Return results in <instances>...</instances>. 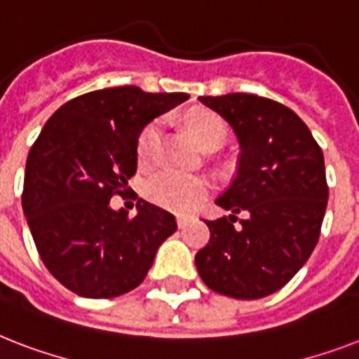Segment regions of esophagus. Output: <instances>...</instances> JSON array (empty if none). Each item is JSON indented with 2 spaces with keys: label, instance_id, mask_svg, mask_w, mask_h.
Returning <instances> with one entry per match:
<instances>
[{
  "label": "esophagus",
  "instance_id": "obj_1",
  "mask_svg": "<svg viewBox=\"0 0 359 359\" xmlns=\"http://www.w3.org/2000/svg\"><path fill=\"white\" fill-rule=\"evenodd\" d=\"M188 222H190V216H186V214H179V216H177V224H179V227H184Z\"/></svg>",
  "mask_w": 359,
  "mask_h": 359
}]
</instances>
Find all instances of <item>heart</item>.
<instances>
[{
  "instance_id": "1",
  "label": "heart",
  "mask_w": 359,
  "mask_h": 359,
  "mask_svg": "<svg viewBox=\"0 0 359 359\" xmlns=\"http://www.w3.org/2000/svg\"><path fill=\"white\" fill-rule=\"evenodd\" d=\"M186 126L191 137L203 151L218 149L227 137V126L224 119L208 109H196L188 115ZM160 141V123L147 124L137 137V160L143 165H151L156 158ZM147 197L160 207L171 210H191L207 197L208 182L203 177L180 175L173 171H162L147 182Z\"/></svg>"
}]
</instances>
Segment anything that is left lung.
I'll return each instance as SVG.
<instances>
[{
  "instance_id": "1",
  "label": "left lung",
  "mask_w": 359,
  "mask_h": 359,
  "mask_svg": "<svg viewBox=\"0 0 359 359\" xmlns=\"http://www.w3.org/2000/svg\"><path fill=\"white\" fill-rule=\"evenodd\" d=\"M238 135L240 162L216 199L229 216L205 219L210 240L196 266L208 289L257 300L289 283L320 236L328 205L323 149L306 123L270 98L231 93L201 97ZM238 213L245 214L235 226Z\"/></svg>"
}]
</instances>
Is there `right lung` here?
<instances>
[{"mask_svg":"<svg viewBox=\"0 0 359 359\" xmlns=\"http://www.w3.org/2000/svg\"><path fill=\"white\" fill-rule=\"evenodd\" d=\"M186 93L135 86L86 93L48 119L27 154L22 207L44 266L86 298L135 289L158 248L177 231L175 216L140 199L137 214L109 207L137 169V137Z\"/></svg>","mask_w":359,"mask_h":359,"instance_id":"obj_1","label":"right lung"}]
</instances>
